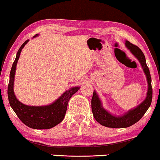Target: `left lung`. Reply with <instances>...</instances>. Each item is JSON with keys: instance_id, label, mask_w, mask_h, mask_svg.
Wrapping results in <instances>:
<instances>
[{"instance_id": "1", "label": "left lung", "mask_w": 160, "mask_h": 160, "mask_svg": "<svg viewBox=\"0 0 160 160\" xmlns=\"http://www.w3.org/2000/svg\"><path fill=\"white\" fill-rule=\"evenodd\" d=\"M125 47L130 50L131 53L139 61L142 69L145 73L146 81L148 84V90L146 97L143 102L138 106L129 110L122 115H113L109 112L102 106V101L94 90L92 98V111L93 117L96 121L101 125L111 128H125L132 126L136 123L143 117L144 113L149 108L152 100V78H151L149 69L147 67L145 56L143 52L137 46L133 45L130 41H125Z\"/></svg>"}]
</instances>
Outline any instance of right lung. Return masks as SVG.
<instances>
[{"label":"right lung","instance_id":"right-lung-1","mask_svg":"<svg viewBox=\"0 0 160 160\" xmlns=\"http://www.w3.org/2000/svg\"><path fill=\"white\" fill-rule=\"evenodd\" d=\"M38 36V34H36L33 38ZM28 41L29 40L25 41L19 49L11 69L9 83L8 86V101L17 117L25 125L36 130H47L54 128L62 121L66 113L68 102L70 98L80 89V87H71L63 92L60 98L47 106H28L19 101L14 91L15 73L22 50Z\"/></svg>","mask_w":160,"mask_h":160}]
</instances>
